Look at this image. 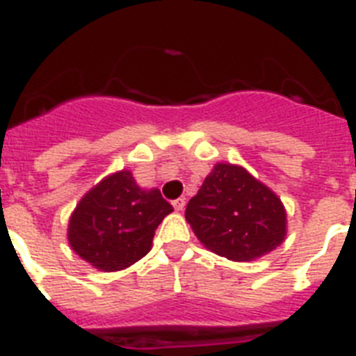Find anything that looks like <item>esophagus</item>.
Returning a JSON list of instances; mask_svg holds the SVG:
<instances>
[{"mask_svg": "<svg viewBox=\"0 0 356 356\" xmlns=\"http://www.w3.org/2000/svg\"><path fill=\"white\" fill-rule=\"evenodd\" d=\"M172 206H174L177 211H182V209H184V206H186V199H184V197H179V199H175L174 202H172Z\"/></svg>", "mask_w": 356, "mask_h": 356, "instance_id": "obj_1", "label": "esophagus"}]
</instances>
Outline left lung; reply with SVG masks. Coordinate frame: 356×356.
I'll use <instances>...</instances> for the list:
<instances>
[{"label": "left lung", "mask_w": 356, "mask_h": 356, "mask_svg": "<svg viewBox=\"0 0 356 356\" xmlns=\"http://www.w3.org/2000/svg\"><path fill=\"white\" fill-rule=\"evenodd\" d=\"M184 215L204 245L234 261L274 251L286 234V213L276 193L227 163L204 179Z\"/></svg>", "instance_id": "obj_1"}]
</instances>
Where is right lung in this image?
<instances>
[{"mask_svg": "<svg viewBox=\"0 0 356 356\" xmlns=\"http://www.w3.org/2000/svg\"><path fill=\"white\" fill-rule=\"evenodd\" d=\"M172 211L159 190H141L122 170L80 200L67 227L70 245L92 267L122 270L150 251L157 225Z\"/></svg>", "mask_w": 356, "mask_h": 356, "instance_id": "right-lung-1", "label": "right lung"}]
</instances>
